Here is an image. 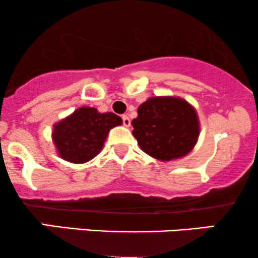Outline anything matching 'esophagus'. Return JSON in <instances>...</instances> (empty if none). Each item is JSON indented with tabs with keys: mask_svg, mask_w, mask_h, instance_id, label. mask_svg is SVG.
<instances>
[{
	"mask_svg": "<svg viewBox=\"0 0 258 258\" xmlns=\"http://www.w3.org/2000/svg\"><path fill=\"white\" fill-rule=\"evenodd\" d=\"M122 120H123L124 126H130V119L128 116H125V114H124V116H122Z\"/></svg>",
	"mask_w": 258,
	"mask_h": 258,
	"instance_id": "1",
	"label": "esophagus"
}]
</instances>
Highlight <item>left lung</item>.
I'll list each match as a JSON object with an SVG mask.
<instances>
[{"label":"left lung","mask_w":258,"mask_h":258,"mask_svg":"<svg viewBox=\"0 0 258 258\" xmlns=\"http://www.w3.org/2000/svg\"><path fill=\"white\" fill-rule=\"evenodd\" d=\"M133 135L145 153L169 162L188 154L198 140V114L186 100L154 96L138 108L133 119Z\"/></svg>","instance_id":"1"}]
</instances>
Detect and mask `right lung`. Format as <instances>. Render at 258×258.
Segmentation results:
<instances>
[{"label":"right lung","mask_w":258,"mask_h":258,"mask_svg":"<svg viewBox=\"0 0 258 258\" xmlns=\"http://www.w3.org/2000/svg\"><path fill=\"white\" fill-rule=\"evenodd\" d=\"M120 124L122 118L117 114L99 113L96 108L84 106L54 124L51 138L62 159L82 164L98 156L108 132Z\"/></svg>","instance_id":"add662e5"}]
</instances>
